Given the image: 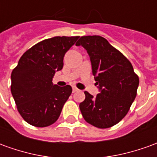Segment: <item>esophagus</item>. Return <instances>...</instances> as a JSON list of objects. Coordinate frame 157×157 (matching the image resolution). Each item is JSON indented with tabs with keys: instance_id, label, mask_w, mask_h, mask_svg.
<instances>
[{
	"instance_id": "obj_1",
	"label": "esophagus",
	"mask_w": 157,
	"mask_h": 157,
	"mask_svg": "<svg viewBox=\"0 0 157 157\" xmlns=\"http://www.w3.org/2000/svg\"><path fill=\"white\" fill-rule=\"evenodd\" d=\"M72 91H73V92H78V91H79V89H78V88H76V87H75V86H73V87H72Z\"/></svg>"
}]
</instances>
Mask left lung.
I'll return each instance as SVG.
<instances>
[{
	"mask_svg": "<svg viewBox=\"0 0 157 157\" xmlns=\"http://www.w3.org/2000/svg\"><path fill=\"white\" fill-rule=\"evenodd\" d=\"M75 45L88 53L100 88L95 98L84 92L86 98L80 103L82 116L97 128H110L128 113L137 95L139 76L128 59L101 36H82Z\"/></svg>",
	"mask_w": 157,
	"mask_h": 157,
	"instance_id": "obj_1",
	"label": "left lung"
}]
</instances>
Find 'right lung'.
I'll return each instance as SVG.
<instances>
[{"label":"right lung","instance_id":"obj_1","mask_svg":"<svg viewBox=\"0 0 157 157\" xmlns=\"http://www.w3.org/2000/svg\"><path fill=\"white\" fill-rule=\"evenodd\" d=\"M79 36H56L39 42L22 55L12 72L11 92L17 111L29 124L47 127L58 119L71 86L53 85L55 71Z\"/></svg>","mask_w":157,"mask_h":157}]
</instances>
